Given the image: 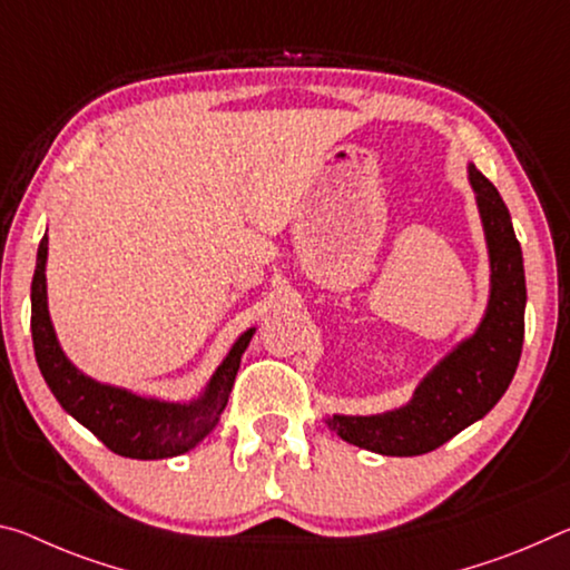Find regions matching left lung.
Returning a JSON list of instances; mask_svg holds the SVG:
<instances>
[{
    "mask_svg": "<svg viewBox=\"0 0 570 570\" xmlns=\"http://www.w3.org/2000/svg\"><path fill=\"white\" fill-rule=\"evenodd\" d=\"M469 183L484 223L492 264L487 314L472 337L423 377L409 405L381 415H332L340 439L385 456H419L446 444L494 409L512 383L525 337V268L508 205L474 165Z\"/></svg>",
    "mask_w": 570,
    "mask_h": 570,
    "instance_id": "1",
    "label": "left lung"
}]
</instances>
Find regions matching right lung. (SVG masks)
<instances>
[{
	"label": "right lung",
	"instance_id": "right-lung-1",
	"mask_svg": "<svg viewBox=\"0 0 570 570\" xmlns=\"http://www.w3.org/2000/svg\"><path fill=\"white\" fill-rule=\"evenodd\" d=\"M45 261H48V238H42L38 248L30 327L40 373L62 409L83 423L94 436L101 439L114 454L129 459L179 456L200 444L207 433H213L225 403H228L233 381L240 367V355L248 347L253 330L240 334L197 401L161 403L155 399H139L121 387L90 381L62 355L48 314Z\"/></svg>",
	"mask_w": 570,
	"mask_h": 570
}]
</instances>
